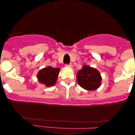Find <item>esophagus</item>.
<instances>
[{"instance_id": "34e87169", "label": "esophagus", "mask_w": 135, "mask_h": 135, "mask_svg": "<svg viewBox=\"0 0 135 135\" xmlns=\"http://www.w3.org/2000/svg\"><path fill=\"white\" fill-rule=\"evenodd\" d=\"M66 66H69V67H72V63H70L69 64H66L65 65Z\"/></svg>"}]
</instances>
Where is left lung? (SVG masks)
Segmentation results:
<instances>
[{"label": "left lung", "mask_w": 135, "mask_h": 135, "mask_svg": "<svg viewBox=\"0 0 135 135\" xmlns=\"http://www.w3.org/2000/svg\"><path fill=\"white\" fill-rule=\"evenodd\" d=\"M101 80L100 72L91 66L84 65L77 73V81L79 85L87 90L97 89L101 85Z\"/></svg>", "instance_id": "1"}]
</instances>
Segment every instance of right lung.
<instances>
[{
  "label": "right lung",
  "instance_id": "1",
  "mask_svg": "<svg viewBox=\"0 0 135 135\" xmlns=\"http://www.w3.org/2000/svg\"><path fill=\"white\" fill-rule=\"evenodd\" d=\"M58 68H52L48 66L41 70L37 74V78L40 83L44 84L46 86H52L56 82L60 72Z\"/></svg>",
  "mask_w": 135,
  "mask_h": 135
}]
</instances>
